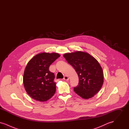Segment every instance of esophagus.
<instances>
[{"label":"esophagus","instance_id":"34e87169","mask_svg":"<svg viewBox=\"0 0 129 129\" xmlns=\"http://www.w3.org/2000/svg\"><path fill=\"white\" fill-rule=\"evenodd\" d=\"M63 79L65 80H66V81H68V80H69V77H68L67 76H65L64 77Z\"/></svg>","mask_w":129,"mask_h":129}]
</instances>
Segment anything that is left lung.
<instances>
[{
  "mask_svg": "<svg viewBox=\"0 0 129 129\" xmlns=\"http://www.w3.org/2000/svg\"><path fill=\"white\" fill-rule=\"evenodd\" d=\"M63 56L76 72L78 85L74 91L81 97H93L101 89L104 83L103 69L98 61L89 54L82 51L65 54Z\"/></svg>",
  "mask_w": 129,
  "mask_h": 129,
  "instance_id": "8db88e82",
  "label": "left lung"
}]
</instances>
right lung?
<instances>
[{
  "mask_svg": "<svg viewBox=\"0 0 129 129\" xmlns=\"http://www.w3.org/2000/svg\"><path fill=\"white\" fill-rule=\"evenodd\" d=\"M60 55L43 53L34 56L28 62L24 72L23 83L31 97L39 102H46L55 93V74L49 71L50 65Z\"/></svg>",
  "mask_w": 129,
  "mask_h": 129,
  "instance_id": "right-lung-1",
  "label": "right lung"
}]
</instances>
